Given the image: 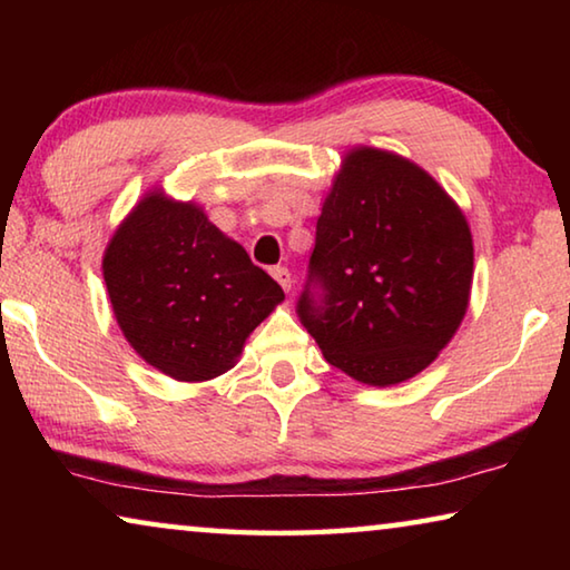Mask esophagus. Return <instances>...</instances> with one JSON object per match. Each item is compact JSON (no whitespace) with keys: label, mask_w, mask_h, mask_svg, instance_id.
<instances>
[{"label":"esophagus","mask_w":570,"mask_h":570,"mask_svg":"<svg viewBox=\"0 0 570 570\" xmlns=\"http://www.w3.org/2000/svg\"><path fill=\"white\" fill-rule=\"evenodd\" d=\"M272 276L276 278L278 286H282L284 292H288V288H292V272H288L286 266H276V268H272Z\"/></svg>","instance_id":"obj_1"}]
</instances>
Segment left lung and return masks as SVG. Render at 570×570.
I'll list each match as a JSON object with an SVG mask.
<instances>
[{"instance_id": "1", "label": "left lung", "mask_w": 570, "mask_h": 570, "mask_svg": "<svg viewBox=\"0 0 570 570\" xmlns=\"http://www.w3.org/2000/svg\"><path fill=\"white\" fill-rule=\"evenodd\" d=\"M470 284L468 220L438 180L392 153L352 150L296 302L324 360L374 387L414 377L458 332Z\"/></svg>"}]
</instances>
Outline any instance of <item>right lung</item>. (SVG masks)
I'll return each mask as SVG.
<instances>
[{
  "label": "right lung",
  "instance_id": "right-lung-1",
  "mask_svg": "<svg viewBox=\"0 0 570 570\" xmlns=\"http://www.w3.org/2000/svg\"><path fill=\"white\" fill-rule=\"evenodd\" d=\"M105 284L125 340L180 382L234 366L284 292L193 204L150 193L115 230Z\"/></svg>",
  "mask_w": 570,
  "mask_h": 570
}]
</instances>
